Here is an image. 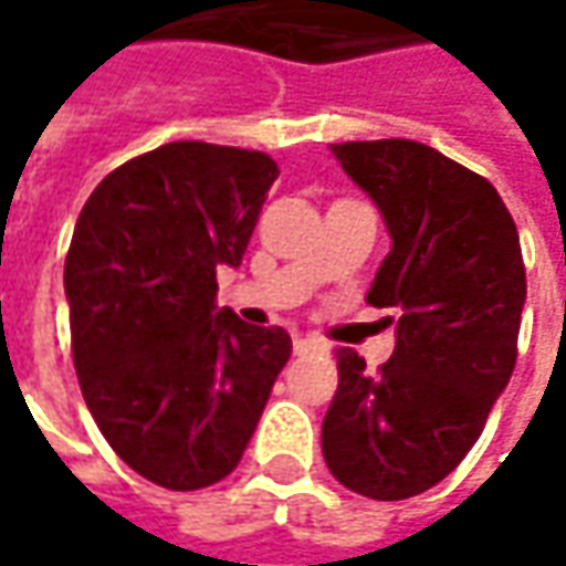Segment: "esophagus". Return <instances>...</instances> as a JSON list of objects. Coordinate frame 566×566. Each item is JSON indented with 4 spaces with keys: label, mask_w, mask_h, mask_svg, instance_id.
<instances>
[{
    "label": "esophagus",
    "mask_w": 566,
    "mask_h": 566,
    "mask_svg": "<svg viewBox=\"0 0 566 566\" xmlns=\"http://www.w3.org/2000/svg\"><path fill=\"white\" fill-rule=\"evenodd\" d=\"M293 349L298 356H302V353H327V343L312 337V334H298V337L293 339Z\"/></svg>",
    "instance_id": "obj_1"
}]
</instances>
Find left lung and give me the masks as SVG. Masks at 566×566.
Masks as SVG:
<instances>
[{"label":"left lung","instance_id":"8db88e82","mask_svg":"<svg viewBox=\"0 0 566 566\" xmlns=\"http://www.w3.org/2000/svg\"><path fill=\"white\" fill-rule=\"evenodd\" d=\"M390 232L368 302L394 308V356L371 375L337 349L321 450L339 485L402 501L447 479L479 441L516 365L526 268L489 179L406 138L331 144Z\"/></svg>","mask_w":566,"mask_h":566}]
</instances>
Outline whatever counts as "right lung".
Listing matches in <instances>:
<instances>
[{
  "instance_id": "add662e5",
  "label": "right lung",
  "mask_w": 566,
  "mask_h": 566,
  "mask_svg": "<svg viewBox=\"0 0 566 566\" xmlns=\"http://www.w3.org/2000/svg\"><path fill=\"white\" fill-rule=\"evenodd\" d=\"M280 169L261 150L172 142L113 169L65 258L84 402L128 467L169 491L239 467L290 361L283 327L217 308Z\"/></svg>"
}]
</instances>
